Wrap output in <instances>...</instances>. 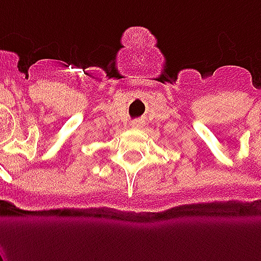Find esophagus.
Wrapping results in <instances>:
<instances>
[{
    "label": "esophagus",
    "instance_id": "1",
    "mask_svg": "<svg viewBox=\"0 0 261 261\" xmlns=\"http://www.w3.org/2000/svg\"><path fill=\"white\" fill-rule=\"evenodd\" d=\"M143 126V121H140V119H136V121L132 122V127H142Z\"/></svg>",
    "mask_w": 261,
    "mask_h": 261
}]
</instances>
